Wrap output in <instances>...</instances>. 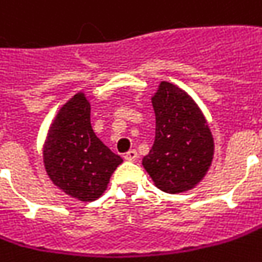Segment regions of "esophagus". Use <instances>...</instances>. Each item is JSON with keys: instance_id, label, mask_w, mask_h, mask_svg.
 Listing matches in <instances>:
<instances>
[{"instance_id": "obj_1", "label": "esophagus", "mask_w": 262, "mask_h": 262, "mask_svg": "<svg viewBox=\"0 0 262 262\" xmlns=\"http://www.w3.org/2000/svg\"><path fill=\"white\" fill-rule=\"evenodd\" d=\"M136 159H138L136 149H130V151H127V152L124 154V160H127V162H135Z\"/></svg>"}]
</instances>
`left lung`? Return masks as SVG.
Segmentation results:
<instances>
[{"label": "left lung", "instance_id": "left-lung-1", "mask_svg": "<svg viewBox=\"0 0 262 262\" xmlns=\"http://www.w3.org/2000/svg\"><path fill=\"white\" fill-rule=\"evenodd\" d=\"M152 106L156 139L142 164L162 191H187L208 172L213 156L212 133L199 106L177 85L163 81Z\"/></svg>", "mask_w": 262, "mask_h": 262}]
</instances>
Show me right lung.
Returning a JSON list of instances; mask_svg holds the SVG:
<instances>
[{
	"label": "right lung",
	"mask_w": 262,
	"mask_h": 262,
	"mask_svg": "<svg viewBox=\"0 0 262 262\" xmlns=\"http://www.w3.org/2000/svg\"><path fill=\"white\" fill-rule=\"evenodd\" d=\"M121 162L95 135L84 95H75L59 111L44 145L46 170L54 185L81 202L96 200Z\"/></svg>",
	"instance_id": "1"
}]
</instances>
